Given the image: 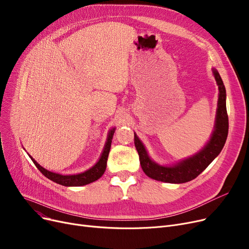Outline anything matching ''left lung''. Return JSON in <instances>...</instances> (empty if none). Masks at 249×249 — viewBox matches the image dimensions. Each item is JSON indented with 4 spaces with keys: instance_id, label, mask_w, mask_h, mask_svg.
<instances>
[{
    "instance_id": "left-lung-1",
    "label": "left lung",
    "mask_w": 249,
    "mask_h": 249,
    "mask_svg": "<svg viewBox=\"0 0 249 249\" xmlns=\"http://www.w3.org/2000/svg\"><path fill=\"white\" fill-rule=\"evenodd\" d=\"M212 71L218 85L219 97L214 131L210 140L198 153L191 158L182 160L174 165L165 166L154 162L149 158L143 143L134 133V144L139 154L140 164L147 177L169 184H182L190 181L204 172L224 147L229 128L226 110V89L219 72L215 69Z\"/></svg>"
}]
</instances>
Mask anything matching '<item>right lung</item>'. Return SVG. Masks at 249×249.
Masks as SVG:
<instances>
[{"mask_svg":"<svg viewBox=\"0 0 249 249\" xmlns=\"http://www.w3.org/2000/svg\"><path fill=\"white\" fill-rule=\"evenodd\" d=\"M115 132V128L111 129L109 133H108V137H107V141L106 144H105L104 150L102 152V155L100 160H98V162L91 166L88 171L81 173V174H76V175H60V174H55L47 171L44 167H42L40 164H38L36 162V160L30 156V159L32 160L33 163L36 165V167L42 173L43 176H45L47 178H49L50 180L56 182V184H59L61 186L64 187H81V186H85L88 184H90L95 180H97L98 178H100L105 171H106V166H107V160H108V155L110 152V148H111V143H112V139H113V135Z\"/></svg>","mask_w":249,"mask_h":249,"instance_id":"1","label":"right lung"}]
</instances>
